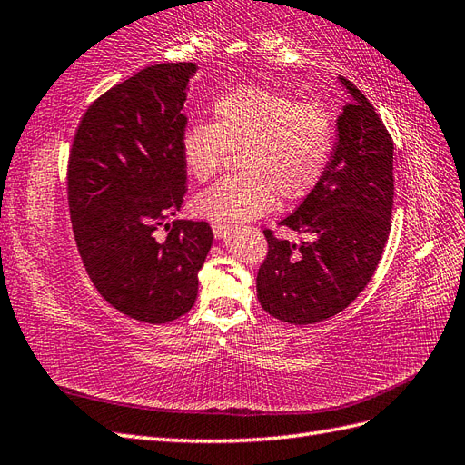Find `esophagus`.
<instances>
[{
  "mask_svg": "<svg viewBox=\"0 0 465 465\" xmlns=\"http://www.w3.org/2000/svg\"><path fill=\"white\" fill-rule=\"evenodd\" d=\"M211 229H213L215 238H223V236H227L231 227H229L227 223H211Z\"/></svg>",
  "mask_w": 465,
  "mask_h": 465,
  "instance_id": "obj_1",
  "label": "esophagus"
}]
</instances>
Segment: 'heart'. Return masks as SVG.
<instances>
[{
    "mask_svg": "<svg viewBox=\"0 0 465 465\" xmlns=\"http://www.w3.org/2000/svg\"><path fill=\"white\" fill-rule=\"evenodd\" d=\"M213 122H192L180 137L186 171L213 178L238 153V174L223 178L195 200L200 213L248 221L311 198L328 171L335 125L326 108L265 87H236L215 98Z\"/></svg>",
    "mask_w": 465,
    "mask_h": 465,
    "instance_id": "b5f03b06",
    "label": "heart"
}]
</instances>
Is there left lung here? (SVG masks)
<instances>
[{
    "label": "left lung",
    "mask_w": 465,
    "mask_h": 465,
    "mask_svg": "<svg viewBox=\"0 0 465 465\" xmlns=\"http://www.w3.org/2000/svg\"><path fill=\"white\" fill-rule=\"evenodd\" d=\"M337 120V145L320 186L279 224L312 232L301 246L265 229L267 256L256 287L267 314L306 326L328 320L367 287L391 229L393 142L372 104L353 83Z\"/></svg>",
    "instance_id": "obj_1"
}]
</instances>
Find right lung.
<instances>
[{"label": "right lung", "mask_w": 465, "mask_h": 465, "mask_svg": "<svg viewBox=\"0 0 465 465\" xmlns=\"http://www.w3.org/2000/svg\"><path fill=\"white\" fill-rule=\"evenodd\" d=\"M195 64L142 69L93 101L67 161V202L79 256L103 299L139 322L184 316L198 297V272L213 242L205 221H173L186 166L180 137Z\"/></svg>", "instance_id": "right-lung-1"}]
</instances>
